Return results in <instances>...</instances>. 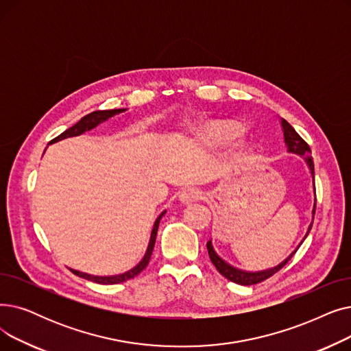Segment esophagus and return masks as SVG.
<instances>
[{"label":"esophagus","instance_id":"1","mask_svg":"<svg viewBox=\"0 0 351 351\" xmlns=\"http://www.w3.org/2000/svg\"><path fill=\"white\" fill-rule=\"evenodd\" d=\"M199 197H202V191H199L198 189H194V187H189V189H184L181 191V194L178 195V199L182 204H190V203L195 202V199H198Z\"/></svg>","mask_w":351,"mask_h":351}]
</instances>
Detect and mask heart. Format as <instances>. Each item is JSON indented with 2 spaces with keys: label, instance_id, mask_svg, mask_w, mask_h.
I'll return each instance as SVG.
<instances>
[{
  "label": "heart",
  "instance_id": "b5f03b06",
  "mask_svg": "<svg viewBox=\"0 0 351 351\" xmlns=\"http://www.w3.org/2000/svg\"><path fill=\"white\" fill-rule=\"evenodd\" d=\"M240 132L239 125L232 123H213L204 130V138L214 145H227L234 140Z\"/></svg>",
  "mask_w": 351,
  "mask_h": 351
}]
</instances>
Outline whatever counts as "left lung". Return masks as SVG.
I'll return each mask as SVG.
<instances>
[{
    "label": "left lung",
    "mask_w": 351,
    "mask_h": 351,
    "mask_svg": "<svg viewBox=\"0 0 351 351\" xmlns=\"http://www.w3.org/2000/svg\"><path fill=\"white\" fill-rule=\"evenodd\" d=\"M281 128H282V132H285V143L287 145V152L289 153H294V154H298L304 157L307 165H308V170L311 173V177H313V190H314V206H313V211H311V223L306 231V236L304 239L298 243V245L295 247L294 252L285 260L281 261L280 264H277L276 267H273V269H267V270H261V271H245V270H240L237 269V267H232L231 264H228L227 261H224L219 254H217L214 252V247H213V243L211 240L207 243V250H208V256H210V260L211 263L215 265V269L219 270V273L221 276H224L227 280L232 281V282H237V285H241V286H252V285H257V282H261L264 280H267L269 277H271L273 274H276L278 270H281L282 267H285L289 260L295 254V252L298 250V247L303 244V241L306 240V237L308 236V232L311 230V226H313V220H314V214H315V184H314V162H313V157L310 156L311 149L308 147V144L300 137L297 134V131L285 120L281 119Z\"/></svg>",
    "instance_id": "1"
}]
</instances>
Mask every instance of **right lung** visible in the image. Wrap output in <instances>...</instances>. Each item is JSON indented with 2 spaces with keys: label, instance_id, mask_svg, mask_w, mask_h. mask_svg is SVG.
Instances as JSON below:
<instances>
[{
  "label": "right lung",
  "instance_id": "right-lung-1",
  "mask_svg": "<svg viewBox=\"0 0 351 351\" xmlns=\"http://www.w3.org/2000/svg\"><path fill=\"white\" fill-rule=\"evenodd\" d=\"M125 108H115V110H103V111H93L87 115L82 117V119L74 124L73 127H70L69 130H65L64 132H61V134L58 137H56L53 141L49 143H57V141H61L64 138H69V137H75V136H81L84 134L86 131H90L93 128H95L97 125H99L101 123L107 121L108 119H111V117H114L115 114H120V112H124ZM165 214V210L157 217V220L153 226V230H152V236H149V241H148V247H147V252L143 257V260L136 265L132 267L131 270L123 273V274H117V276H91V274H87V273H81L78 270H73L70 269L75 276L78 277H82L86 280H90V281H94V282H98V285H119V282H123V281H127L130 278H134L136 276H138L145 267L148 265V261L149 258H152V254H153V248H154V244H156V237H157V231H158V224H160V220L161 217Z\"/></svg>",
  "mask_w": 351,
  "mask_h": 351
}]
</instances>
